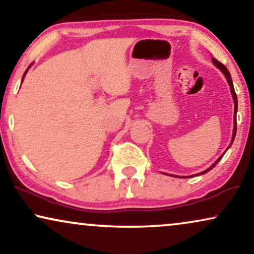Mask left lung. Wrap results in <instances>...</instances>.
<instances>
[{
	"mask_svg": "<svg viewBox=\"0 0 254 254\" xmlns=\"http://www.w3.org/2000/svg\"><path fill=\"white\" fill-rule=\"evenodd\" d=\"M212 63H214V65L217 67V68H219L222 70V73L224 74L225 75V77H226V80H228V83H229V86H230V89H231V94H232V97H233V101H235V113H233V132H232V140H231V145H232V143H233V140H235V137H236V132H237V109H238V101H237V95H236V92H235V88H233V83H232V80H231V75H230V72L228 70V68H226V67L223 65L222 63H219L218 60H216L215 58H212ZM230 147V146H229ZM222 157L223 155H221V157H219L217 160H216L214 164L211 165L210 167L208 168V170H205V171H203V172H201V173H198V174H196V175H201V174H204V173H207V172H209L210 170H212V168H214L215 166H216V164H217V162L221 160L222 159Z\"/></svg>",
	"mask_w": 254,
	"mask_h": 254,
	"instance_id": "8db88e82",
	"label": "left lung"
}]
</instances>
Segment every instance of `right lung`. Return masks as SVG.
Listing matches in <instances>:
<instances>
[{"label": "right lung", "instance_id": "obj_1", "mask_svg": "<svg viewBox=\"0 0 254 254\" xmlns=\"http://www.w3.org/2000/svg\"><path fill=\"white\" fill-rule=\"evenodd\" d=\"M31 65H32V64H31ZM31 65H30V66H31ZM30 66H29V67H28V69H29V68H30ZM28 69H26V70H25V73H24V75H23V79H24V76H25V74H26V73H28ZM22 82H23V80H22Z\"/></svg>", "mask_w": 254, "mask_h": 254}]
</instances>
